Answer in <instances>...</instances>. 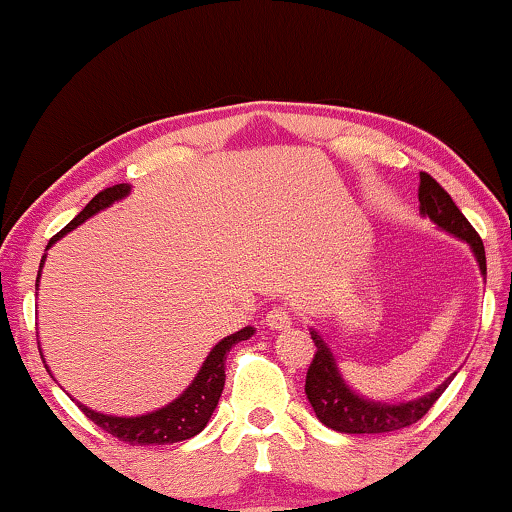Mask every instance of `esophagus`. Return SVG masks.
Segmentation results:
<instances>
[{"mask_svg":"<svg viewBox=\"0 0 512 512\" xmlns=\"http://www.w3.org/2000/svg\"><path fill=\"white\" fill-rule=\"evenodd\" d=\"M264 322L266 325H269L271 329H276V331H280V329H287L292 325V311L287 306H273L269 313H266V318H264Z\"/></svg>","mask_w":512,"mask_h":512,"instance_id":"1","label":"esophagus"}]
</instances>
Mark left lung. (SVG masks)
<instances>
[{"label":"left lung","instance_id":"8db88e82","mask_svg":"<svg viewBox=\"0 0 512 512\" xmlns=\"http://www.w3.org/2000/svg\"><path fill=\"white\" fill-rule=\"evenodd\" d=\"M417 197H420L422 215H429L445 232L455 234L469 243L480 264L482 276H487L485 246H482L480 234L464 218V213L459 211L450 194L424 171L420 174V194ZM311 338L315 343V355L311 366H308L304 390L318 420L334 431H343V434H385V431L410 427V424L422 420L429 413V408L434 406L436 399L445 392V387L450 385V380H445L434 392L406 403H380L362 399L343 383L334 357H331L318 331H311Z\"/></svg>","mask_w":512,"mask_h":512}]
</instances>
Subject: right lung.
Returning <instances> with one entry per match:
<instances>
[{
    "label": "right lung",
    "instance_id": "1",
    "mask_svg": "<svg viewBox=\"0 0 512 512\" xmlns=\"http://www.w3.org/2000/svg\"><path fill=\"white\" fill-rule=\"evenodd\" d=\"M129 192L127 183L106 187L99 194L92 197L88 206L83 208L81 213L76 215L74 220L69 222L62 232H57L53 239L48 241L46 250L53 246V243L64 236L71 229L81 225L90 218L102 211V208L111 206L113 201H118L125 197ZM43 266V259H41ZM41 276V271H39ZM39 276H37V287H39ZM253 327H246L236 334L222 338V341L215 345L211 350V355L206 357L204 366L197 373V378L192 380V385L178 397L176 401H171L169 406H164L155 413L141 415V417H113V415H104V413H95L83 403H78V408L83 410L85 417H90L97 427H102L106 434H111L113 438H118L122 443L129 445H167V443H178V441H187V438L197 436L201 429L206 427V422L211 420L215 406H218V399L222 394V387H225V359L227 352L232 350V345L239 341H248L253 336Z\"/></svg>",
    "mask_w": 512,
    "mask_h": 512
}]
</instances>
